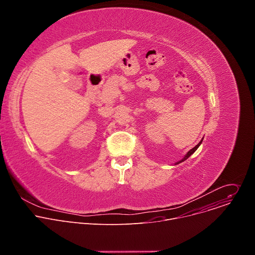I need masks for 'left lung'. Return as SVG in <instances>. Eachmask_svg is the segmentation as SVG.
<instances>
[{"label":"left lung","instance_id":"left-lung-1","mask_svg":"<svg viewBox=\"0 0 255 255\" xmlns=\"http://www.w3.org/2000/svg\"><path fill=\"white\" fill-rule=\"evenodd\" d=\"M202 141H203V140H201V142H199V143H198V144L196 145V146H195V147H194L193 149H191V150H190V151H189V152H188V153L186 154V156H185V157H184L183 159H181V160H179L178 162H176V164H178V163H180V162H183V161H185L186 159H188V158H189V157H190V156H191V155H192V154H193V153H194V152H195V151H196V150L198 149V147H199V146H200V145H201Z\"/></svg>","mask_w":255,"mask_h":255}]
</instances>
